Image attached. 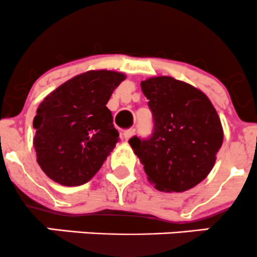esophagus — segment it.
I'll return each instance as SVG.
<instances>
[{
    "instance_id": "34e87169",
    "label": "esophagus",
    "mask_w": 257,
    "mask_h": 257,
    "mask_svg": "<svg viewBox=\"0 0 257 257\" xmlns=\"http://www.w3.org/2000/svg\"><path fill=\"white\" fill-rule=\"evenodd\" d=\"M134 134H136V131H134V129H129V131L124 132L123 136H124V138H125V140H129L132 137L134 136Z\"/></svg>"
}]
</instances>
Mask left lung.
Masks as SVG:
<instances>
[{
	"label": "left lung",
	"instance_id": "8db88e82",
	"mask_svg": "<svg viewBox=\"0 0 257 257\" xmlns=\"http://www.w3.org/2000/svg\"><path fill=\"white\" fill-rule=\"evenodd\" d=\"M153 113L148 139L133 137V148L150 183L164 192H183L204 180L223 144L217 110L198 88L170 76L142 81Z\"/></svg>",
	"mask_w": 257,
	"mask_h": 257
}]
</instances>
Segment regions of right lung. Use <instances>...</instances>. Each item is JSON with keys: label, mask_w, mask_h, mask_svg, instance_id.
<instances>
[{"label": "right lung", "mask_w": 257, "mask_h": 257, "mask_svg": "<svg viewBox=\"0 0 257 257\" xmlns=\"http://www.w3.org/2000/svg\"><path fill=\"white\" fill-rule=\"evenodd\" d=\"M125 75L91 70L48 94L37 109L33 139L37 161L63 186L88 182L119 140L106 107Z\"/></svg>", "instance_id": "right-lung-1"}]
</instances>
